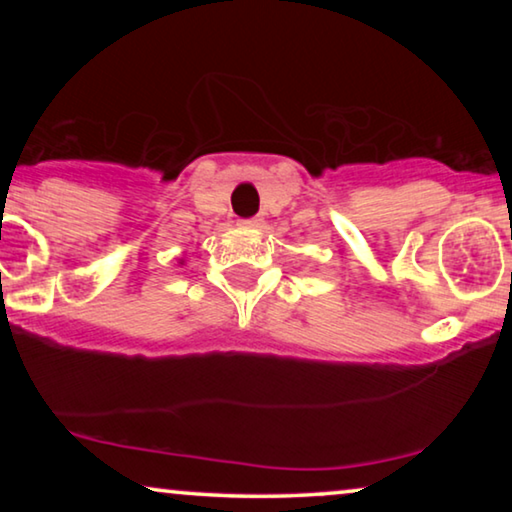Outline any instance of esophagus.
Wrapping results in <instances>:
<instances>
[{
  "label": "esophagus",
  "instance_id": "1",
  "mask_svg": "<svg viewBox=\"0 0 512 512\" xmlns=\"http://www.w3.org/2000/svg\"><path fill=\"white\" fill-rule=\"evenodd\" d=\"M240 226L242 228H256L258 221L256 219H247V221H240Z\"/></svg>",
  "mask_w": 512,
  "mask_h": 512
}]
</instances>
